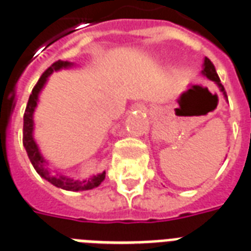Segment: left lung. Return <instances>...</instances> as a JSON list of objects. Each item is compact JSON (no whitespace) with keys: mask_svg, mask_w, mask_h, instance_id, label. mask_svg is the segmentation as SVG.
I'll return each instance as SVG.
<instances>
[{"mask_svg":"<svg viewBox=\"0 0 251 251\" xmlns=\"http://www.w3.org/2000/svg\"><path fill=\"white\" fill-rule=\"evenodd\" d=\"M202 73H203V75H205V76L207 77V78L211 79V81H214V82L217 83L218 86L221 87L222 93L225 94V97H227V93H226L225 86L222 85L221 78H219L217 71H215V67H214L213 62H211V60L209 58H205V60H203V71H202Z\"/></svg>","mask_w":251,"mask_h":251,"instance_id":"1","label":"left lung"}]
</instances>
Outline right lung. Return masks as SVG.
<instances>
[{"instance_id":"1","label":"right lung","mask_w":251,"mask_h":251,"mask_svg":"<svg viewBox=\"0 0 251 251\" xmlns=\"http://www.w3.org/2000/svg\"><path fill=\"white\" fill-rule=\"evenodd\" d=\"M72 66V63L69 62H62V60H58V62L52 63L51 66L49 67L42 76L40 77V79L37 81V83L34 85L32 94L29 95V99H28V104H26L25 112H24V125H23V144L25 147L26 153H28V157H29L30 162L33 165V168L36 169V172L45 178L46 180L54 184L55 187H59L62 189H67V191H86V189H93L95 187L100 184L105 178V173H101L99 175H94L91 178L86 179V180H73V179L68 178V176H64V175H60V176H51L49 174L48 169H46V161L44 160V157L41 156L40 151H38V147L36 144L33 139V112L34 108L37 105L38 100V94H40L41 89L44 87L45 82L48 77L51 75L54 71H58L60 68H66V67Z\"/></svg>"}]
</instances>
